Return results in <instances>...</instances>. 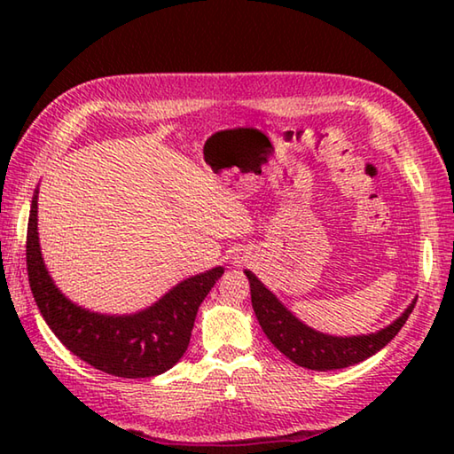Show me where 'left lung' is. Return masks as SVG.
Returning a JSON list of instances; mask_svg holds the SVG:
<instances>
[{
	"mask_svg": "<svg viewBox=\"0 0 454 454\" xmlns=\"http://www.w3.org/2000/svg\"><path fill=\"white\" fill-rule=\"evenodd\" d=\"M246 276H248L250 282L252 309H254L256 318L260 326H262L264 334L268 336V340L284 356L290 358L292 363L310 368V371H334V368H347L363 363V360L372 356L374 352H379L393 340L398 334V330L404 326V322L409 320L414 304H417V298H414L409 309L393 325L380 328L379 333L358 336H333L306 326L254 274L246 270Z\"/></svg>",
	"mask_w": 454,
	"mask_h": 454,
	"instance_id": "left-lung-1",
	"label": "left lung"
}]
</instances>
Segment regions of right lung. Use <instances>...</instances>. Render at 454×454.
<instances>
[{"label":"right lung","mask_w":454,"mask_h":454,"mask_svg":"<svg viewBox=\"0 0 454 454\" xmlns=\"http://www.w3.org/2000/svg\"><path fill=\"white\" fill-rule=\"evenodd\" d=\"M27 278L37 309L64 347L98 371L121 379L162 374L184 356L200 304L224 268L192 276L136 314H99L61 294L43 264L37 236V190L27 222Z\"/></svg>","instance_id":"right-lung-1"}]
</instances>
